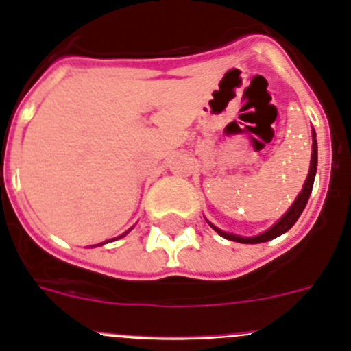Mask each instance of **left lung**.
<instances>
[{
  "instance_id": "obj_1",
  "label": "left lung",
  "mask_w": 351,
  "mask_h": 351,
  "mask_svg": "<svg viewBox=\"0 0 351 351\" xmlns=\"http://www.w3.org/2000/svg\"><path fill=\"white\" fill-rule=\"evenodd\" d=\"M316 165H318V147H316V135H315V130H313V153H311V167H309V173H308V179L304 182L302 186V191L299 193V197L295 198V202L291 204L290 209L278 219V223L265 230L263 234L255 235V237H241V235H235V234H228V232H223L219 230L218 226H214L213 223H209L213 226L214 230L218 232L221 237L228 239V241H235V243H243V244H258V243H267L271 239L278 237V235H283L285 232H288L291 226L295 225V221L299 219V216L302 214L304 207L308 204L309 200V195H311L313 190V182H315V176H316Z\"/></svg>"
}]
</instances>
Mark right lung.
<instances>
[{
	"label": "right lung",
	"mask_w": 351,
	"mask_h": 351,
	"mask_svg": "<svg viewBox=\"0 0 351 351\" xmlns=\"http://www.w3.org/2000/svg\"><path fill=\"white\" fill-rule=\"evenodd\" d=\"M123 235H126V234H123ZM123 235H121V237H123Z\"/></svg>",
	"instance_id": "1"
}]
</instances>
